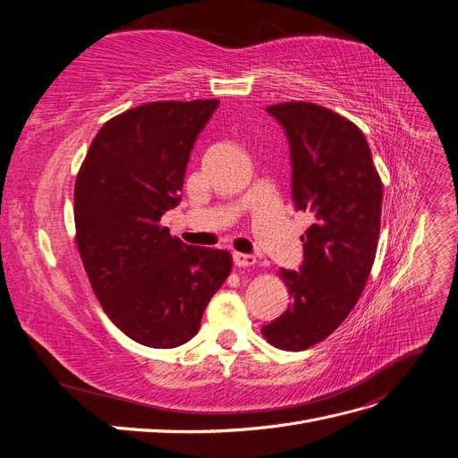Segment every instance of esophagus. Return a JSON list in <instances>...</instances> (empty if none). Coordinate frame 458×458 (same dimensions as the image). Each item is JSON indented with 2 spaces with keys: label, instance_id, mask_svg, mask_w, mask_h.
Masks as SVG:
<instances>
[{
  "label": "esophagus",
  "instance_id": "1",
  "mask_svg": "<svg viewBox=\"0 0 458 458\" xmlns=\"http://www.w3.org/2000/svg\"><path fill=\"white\" fill-rule=\"evenodd\" d=\"M233 261L237 267H252L256 263V258L250 254H241V252H234L233 254Z\"/></svg>",
  "mask_w": 458,
  "mask_h": 458
}]
</instances>
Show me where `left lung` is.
Instances as JSON below:
<instances>
[{
    "label": "left lung",
    "instance_id": "1",
    "mask_svg": "<svg viewBox=\"0 0 458 458\" xmlns=\"http://www.w3.org/2000/svg\"><path fill=\"white\" fill-rule=\"evenodd\" d=\"M267 113L286 131L294 206L313 216V225L301 234V269L279 271L290 306L261 335L275 348L301 352L332 335L363 293L378 246L382 179L363 131L348 118L306 101Z\"/></svg>",
    "mask_w": 458,
    "mask_h": 458
}]
</instances>
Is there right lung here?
<instances>
[{
    "mask_svg": "<svg viewBox=\"0 0 458 458\" xmlns=\"http://www.w3.org/2000/svg\"><path fill=\"white\" fill-rule=\"evenodd\" d=\"M217 99L155 101L105 122L74 187L76 246L93 293L123 335L168 350L199 332L233 267L187 246L160 217L182 200L187 162Z\"/></svg>",
    "mask_w": 458,
    "mask_h": 458,
    "instance_id": "add662e5",
    "label": "right lung"
}]
</instances>
